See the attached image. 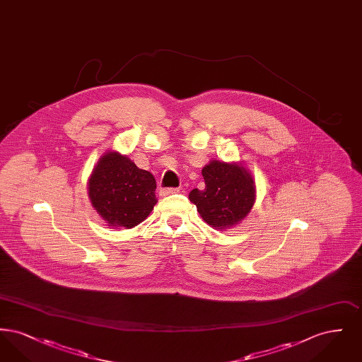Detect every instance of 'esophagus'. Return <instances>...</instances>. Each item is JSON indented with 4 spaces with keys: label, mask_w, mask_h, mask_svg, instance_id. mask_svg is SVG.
Returning <instances> with one entry per match:
<instances>
[{
    "label": "esophagus",
    "mask_w": 362,
    "mask_h": 362,
    "mask_svg": "<svg viewBox=\"0 0 362 362\" xmlns=\"http://www.w3.org/2000/svg\"><path fill=\"white\" fill-rule=\"evenodd\" d=\"M176 192H179V189H163L160 191V195L161 197H168V195H173Z\"/></svg>",
    "instance_id": "esophagus-1"
}]
</instances>
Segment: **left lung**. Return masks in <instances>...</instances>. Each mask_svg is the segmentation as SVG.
<instances>
[{
  "mask_svg": "<svg viewBox=\"0 0 362 362\" xmlns=\"http://www.w3.org/2000/svg\"><path fill=\"white\" fill-rule=\"evenodd\" d=\"M202 176L205 189H194L189 194L202 220L217 230L240 224L257 199L251 171L241 163L211 160L202 168Z\"/></svg>",
  "mask_w": 362,
  "mask_h": 362,
  "instance_id": "8db88e82",
  "label": "left lung"
}]
</instances>
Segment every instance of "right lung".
<instances>
[{
  "instance_id": "add662e5",
  "label": "right lung",
  "mask_w": 362,
  "mask_h": 362,
  "mask_svg": "<svg viewBox=\"0 0 362 362\" xmlns=\"http://www.w3.org/2000/svg\"><path fill=\"white\" fill-rule=\"evenodd\" d=\"M155 176L132 158L105 152L88 179V197L100 218L111 228H134L157 204Z\"/></svg>"
}]
</instances>
